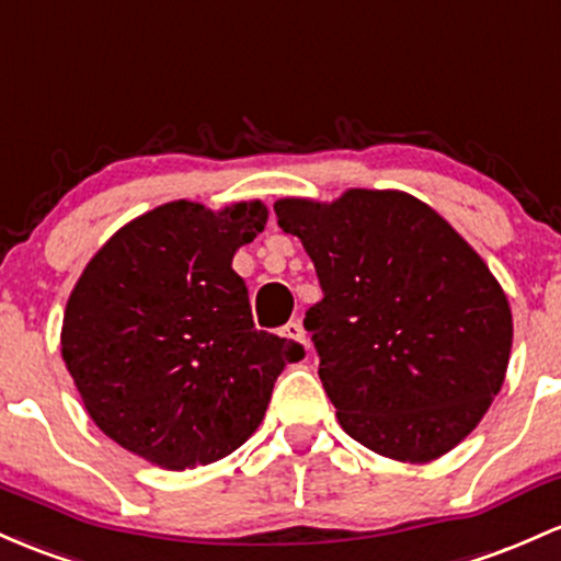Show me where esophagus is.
<instances>
[{
    "mask_svg": "<svg viewBox=\"0 0 561 561\" xmlns=\"http://www.w3.org/2000/svg\"><path fill=\"white\" fill-rule=\"evenodd\" d=\"M282 335L290 337V341H295V343H300V346H309V343H306V330L300 322L285 324V328H282Z\"/></svg>",
    "mask_w": 561,
    "mask_h": 561,
    "instance_id": "34e87169",
    "label": "esophagus"
}]
</instances>
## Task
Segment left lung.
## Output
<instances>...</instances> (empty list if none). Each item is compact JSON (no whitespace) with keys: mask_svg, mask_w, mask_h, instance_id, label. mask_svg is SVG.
Masks as SVG:
<instances>
[{"mask_svg":"<svg viewBox=\"0 0 561 561\" xmlns=\"http://www.w3.org/2000/svg\"><path fill=\"white\" fill-rule=\"evenodd\" d=\"M324 298L304 328L343 431L367 450L428 463L466 439L506 380L514 322L501 282L426 202L393 188L285 196Z\"/></svg>","mask_w":561,"mask_h":561,"instance_id":"left-lung-1","label":"left lung"}]
</instances>
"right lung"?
<instances>
[{"instance_id":"right-lung-1","label":"right lung","mask_w":561,"mask_h":561,"mask_svg":"<svg viewBox=\"0 0 561 561\" xmlns=\"http://www.w3.org/2000/svg\"><path fill=\"white\" fill-rule=\"evenodd\" d=\"M268 220L261 199L159 205L122 226L77 279L60 354L103 434L159 469L213 463L250 439L304 348L255 330L233 252Z\"/></svg>"}]
</instances>
